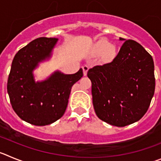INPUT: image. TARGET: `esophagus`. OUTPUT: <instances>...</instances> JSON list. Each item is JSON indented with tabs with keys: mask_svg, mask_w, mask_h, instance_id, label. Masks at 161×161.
Wrapping results in <instances>:
<instances>
[{
	"mask_svg": "<svg viewBox=\"0 0 161 161\" xmlns=\"http://www.w3.org/2000/svg\"><path fill=\"white\" fill-rule=\"evenodd\" d=\"M88 70H89V66H86V65H85V66H82V70H83V75L86 76V75H87V71Z\"/></svg>",
	"mask_w": 161,
	"mask_h": 161,
	"instance_id": "34e87169",
	"label": "esophagus"
}]
</instances>
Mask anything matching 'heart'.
Segmentation results:
<instances>
[{
	"label": "heart",
	"mask_w": 161,
	"mask_h": 161,
	"mask_svg": "<svg viewBox=\"0 0 161 161\" xmlns=\"http://www.w3.org/2000/svg\"><path fill=\"white\" fill-rule=\"evenodd\" d=\"M95 51L98 53H103V58L106 61L112 60L116 55V49L114 46H111L105 40L98 42L95 46Z\"/></svg>",
	"instance_id": "b5f03b06"
}]
</instances>
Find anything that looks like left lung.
<instances>
[{
    "mask_svg": "<svg viewBox=\"0 0 161 161\" xmlns=\"http://www.w3.org/2000/svg\"><path fill=\"white\" fill-rule=\"evenodd\" d=\"M111 63L88 70L94 109L104 122L124 127L147 112L155 91L153 59L140 44L126 40Z\"/></svg>",
    "mask_w": 161,
    "mask_h": 161,
    "instance_id": "left-lung-1",
    "label": "left lung"
}]
</instances>
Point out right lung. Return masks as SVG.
<instances>
[{
    "label": "right lung",
    "instance_id": "right-lung-1",
    "mask_svg": "<svg viewBox=\"0 0 161 161\" xmlns=\"http://www.w3.org/2000/svg\"><path fill=\"white\" fill-rule=\"evenodd\" d=\"M58 39L39 37L14 56L7 82V91L14 111L25 122L45 126L64 115L71 87L83 75L82 69L73 75L59 70L36 82L34 70L49 60Z\"/></svg>",
    "mask_w": 161,
    "mask_h": 161
}]
</instances>
